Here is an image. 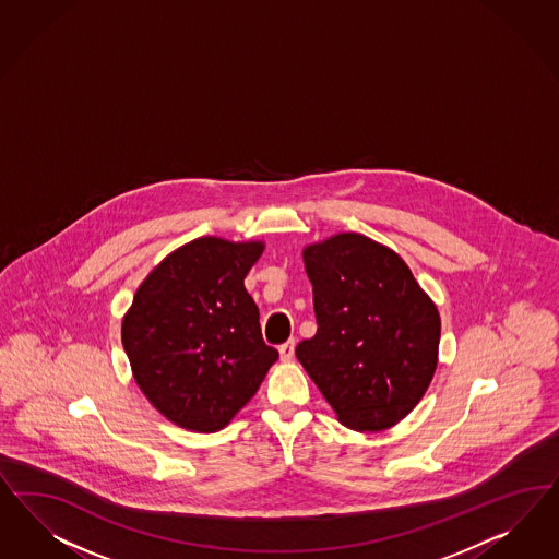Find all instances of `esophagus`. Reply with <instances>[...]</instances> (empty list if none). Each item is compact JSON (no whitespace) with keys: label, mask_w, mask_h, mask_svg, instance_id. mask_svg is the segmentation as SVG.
Instances as JSON below:
<instances>
[{"label":"esophagus","mask_w":559,"mask_h":559,"mask_svg":"<svg viewBox=\"0 0 559 559\" xmlns=\"http://www.w3.org/2000/svg\"><path fill=\"white\" fill-rule=\"evenodd\" d=\"M294 347H296V342H294V340L282 343V345H280V358L284 361L292 360V358H294Z\"/></svg>","instance_id":"34e87169"}]
</instances>
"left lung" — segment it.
Wrapping results in <instances>:
<instances>
[{"label":"left lung","instance_id":"8db88e82","mask_svg":"<svg viewBox=\"0 0 559 559\" xmlns=\"http://www.w3.org/2000/svg\"><path fill=\"white\" fill-rule=\"evenodd\" d=\"M302 254L319 329L296 358L343 426H395L432 382L438 308L405 261L368 236L342 233Z\"/></svg>","mask_w":559,"mask_h":559}]
</instances>
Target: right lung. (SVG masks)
Segmentation results:
<instances>
[{
  "label": "right lung",
  "mask_w": 559,
  "mask_h": 559,
  "mask_svg": "<svg viewBox=\"0 0 559 559\" xmlns=\"http://www.w3.org/2000/svg\"><path fill=\"white\" fill-rule=\"evenodd\" d=\"M263 249L259 240L195 238L150 271L123 317L133 379L185 430L226 428L280 358L245 288Z\"/></svg>",
  "instance_id": "obj_1"
}]
</instances>
